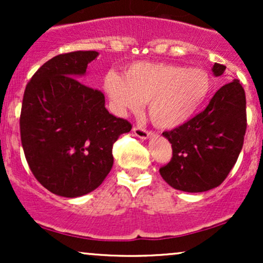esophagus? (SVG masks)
Segmentation results:
<instances>
[{"mask_svg": "<svg viewBox=\"0 0 263 263\" xmlns=\"http://www.w3.org/2000/svg\"><path fill=\"white\" fill-rule=\"evenodd\" d=\"M132 131H134V134L137 136V137L142 138V140H146V138H148L151 136V132L147 131L144 127H141V126H135Z\"/></svg>", "mask_w": 263, "mask_h": 263, "instance_id": "obj_1", "label": "esophagus"}]
</instances>
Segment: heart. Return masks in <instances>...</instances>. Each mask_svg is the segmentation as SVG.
Instances as JSON below:
<instances>
[{"label":"heart","instance_id":"b5f03b06","mask_svg":"<svg viewBox=\"0 0 263 263\" xmlns=\"http://www.w3.org/2000/svg\"><path fill=\"white\" fill-rule=\"evenodd\" d=\"M210 75L200 68L165 63L137 62L125 77L110 70L104 90L117 114L138 112L148 102L149 119L157 127L174 128L193 117L210 92Z\"/></svg>","mask_w":263,"mask_h":263}]
</instances>
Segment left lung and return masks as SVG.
I'll use <instances>...</instances> for the list:
<instances>
[{
	"label": "left lung",
	"instance_id": "left-lung-1",
	"mask_svg": "<svg viewBox=\"0 0 263 263\" xmlns=\"http://www.w3.org/2000/svg\"><path fill=\"white\" fill-rule=\"evenodd\" d=\"M226 66L215 63V77ZM247 127L245 90L237 79L221 86L209 105L189 121L163 136L172 143V159L159 173L174 189L206 192L226 179L243 146Z\"/></svg>",
	"mask_w": 263,
	"mask_h": 263
}]
</instances>
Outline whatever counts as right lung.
<instances>
[{"label":"right lung","instance_id":"obj_1","mask_svg":"<svg viewBox=\"0 0 263 263\" xmlns=\"http://www.w3.org/2000/svg\"><path fill=\"white\" fill-rule=\"evenodd\" d=\"M95 50L64 53L45 62L27 84L20 117L21 141L33 176L65 198L98 188L114 164L112 146L131 131L111 115L100 90L81 83Z\"/></svg>","mask_w":263,"mask_h":263}]
</instances>
